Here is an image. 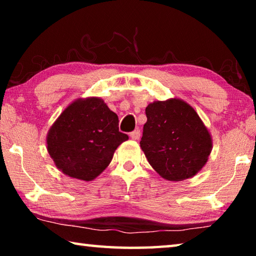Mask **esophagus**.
Segmentation results:
<instances>
[{
  "label": "esophagus",
  "mask_w": 256,
  "mask_h": 256,
  "mask_svg": "<svg viewBox=\"0 0 256 256\" xmlns=\"http://www.w3.org/2000/svg\"><path fill=\"white\" fill-rule=\"evenodd\" d=\"M130 136H131L132 140H138V138H140V136H141L140 130H134L133 132L130 133Z\"/></svg>",
  "instance_id": "esophagus-1"
}]
</instances>
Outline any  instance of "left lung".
Instances as JSON below:
<instances>
[{"label": "left lung", "instance_id": "obj_1", "mask_svg": "<svg viewBox=\"0 0 256 256\" xmlns=\"http://www.w3.org/2000/svg\"><path fill=\"white\" fill-rule=\"evenodd\" d=\"M140 146L151 167L170 182L196 176L206 166L212 136L194 108L180 98L154 100L146 108Z\"/></svg>", "mask_w": 256, "mask_h": 256}]
</instances>
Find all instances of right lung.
<instances>
[{
  "label": "right lung",
  "mask_w": 256,
  "mask_h": 256,
  "mask_svg": "<svg viewBox=\"0 0 256 256\" xmlns=\"http://www.w3.org/2000/svg\"><path fill=\"white\" fill-rule=\"evenodd\" d=\"M126 134L118 131V116L99 97L78 98L52 124L46 148L58 170L84 182L94 180L110 164Z\"/></svg>",
  "instance_id": "add662e5"
}]
</instances>
